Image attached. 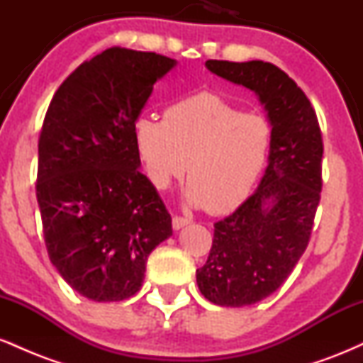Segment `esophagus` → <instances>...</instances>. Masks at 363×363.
I'll list each match as a JSON object with an SVG mask.
<instances>
[{"instance_id":"1","label":"esophagus","mask_w":363,"mask_h":363,"mask_svg":"<svg viewBox=\"0 0 363 363\" xmlns=\"http://www.w3.org/2000/svg\"><path fill=\"white\" fill-rule=\"evenodd\" d=\"M189 223H191V220L184 218V216H174V218H172L174 230H181L182 227H186V225H189Z\"/></svg>"}]
</instances>
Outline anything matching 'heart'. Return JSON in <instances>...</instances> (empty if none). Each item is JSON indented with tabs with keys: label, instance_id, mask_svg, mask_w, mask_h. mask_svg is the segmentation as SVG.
<instances>
[{
	"label": "heart",
	"instance_id": "heart-1",
	"mask_svg": "<svg viewBox=\"0 0 363 363\" xmlns=\"http://www.w3.org/2000/svg\"><path fill=\"white\" fill-rule=\"evenodd\" d=\"M133 138L148 181L167 189L186 174V201L225 215L242 206L268 164L273 126L211 91L170 104L164 121L141 116Z\"/></svg>",
	"mask_w": 363,
	"mask_h": 363
}]
</instances>
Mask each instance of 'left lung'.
Segmentation results:
<instances>
[{"mask_svg": "<svg viewBox=\"0 0 363 363\" xmlns=\"http://www.w3.org/2000/svg\"><path fill=\"white\" fill-rule=\"evenodd\" d=\"M206 68L257 95L273 126L259 186L215 223L199 291L222 307L251 306L281 286L309 244L320 199L323 136L309 99L285 72L264 61L208 60Z\"/></svg>", "mask_w": 363, "mask_h": 363, "instance_id": "8db88e82", "label": "left lung"}]
</instances>
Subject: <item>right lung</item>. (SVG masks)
Here are the masks:
<instances>
[{
	"mask_svg": "<svg viewBox=\"0 0 363 363\" xmlns=\"http://www.w3.org/2000/svg\"><path fill=\"white\" fill-rule=\"evenodd\" d=\"M176 65L162 54L106 49L49 104L35 184L45 247L62 280L90 301L135 295L150 252L172 235L167 208L140 172L133 126Z\"/></svg>",
	"mask_w": 363,
	"mask_h": 363,
	"instance_id": "1",
	"label": "right lung"
}]
</instances>
